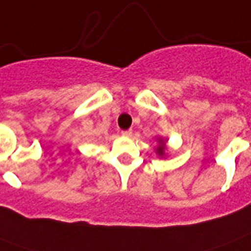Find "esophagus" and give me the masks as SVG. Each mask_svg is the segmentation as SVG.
I'll use <instances>...</instances> for the list:
<instances>
[{
  "instance_id": "1",
  "label": "esophagus",
  "mask_w": 251,
  "mask_h": 251,
  "mask_svg": "<svg viewBox=\"0 0 251 251\" xmlns=\"http://www.w3.org/2000/svg\"><path fill=\"white\" fill-rule=\"evenodd\" d=\"M121 134L124 135V137H131L133 130H124V131H121Z\"/></svg>"
}]
</instances>
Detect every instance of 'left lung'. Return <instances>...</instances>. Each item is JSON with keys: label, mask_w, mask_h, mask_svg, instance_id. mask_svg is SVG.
<instances>
[{"label": "left lung", "mask_w": 251, "mask_h": 251, "mask_svg": "<svg viewBox=\"0 0 251 251\" xmlns=\"http://www.w3.org/2000/svg\"><path fill=\"white\" fill-rule=\"evenodd\" d=\"M159 143H161V146L160 147H159V149H157V153H159V155H163V153H164V147H163V141H159Z\"/></svg>", "instance_id": "obj_1"}]
</instances>
